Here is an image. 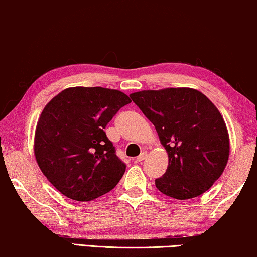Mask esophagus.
Listing matches in <instances>:
<instances>
[{
    "mask_svg": "<svg viewBox=\"0 0 257 257\" xmlns=\"http://www.w3.org/2000/svg\"><path fill=\"white\" fill-rule=\"evenodd\" d=\"M146 157H147V151H143V153H141L140 156L136 158V162H142L143 160H146Z\"/></svg>",
    "mask_w": 257,
    "mask_h": 257,
    "instance_id": "esophagus-1",
    "label": "esophagus"
}]
</instances>
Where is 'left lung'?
Returning a JSON list of instances; mask_svg holds the SVG:
<instances>
[{
	"instance_id": "obj_1",
	"label": "left lung",
	"mask_w": 257,
	"mask_h": 257,
	"mask_svg": "<svg viewBox=\"0 0 257 257\" xmlns=\"http://www.w3.org/2000/svg\"><path fill=\"white\" fill-rule=\"evenodd\" d=\"M130 97L157 130L169 166L156 187L175 199L206 192L218 180L229 156L226 123L216 107L192 88L142 91Z\"/></svg>"
}]
</instances>
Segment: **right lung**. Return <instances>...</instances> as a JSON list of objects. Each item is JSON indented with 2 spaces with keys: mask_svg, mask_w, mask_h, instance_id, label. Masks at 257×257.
I'll use <instances>...</instances> for the list:
<instances>
[{
  "mask_svg": "<svg viewBox=\"0 0 257 257\" xmlns=\"http://www.w3.org/2000/svg\"><path fill=\"white\" fill-rule=\"evenodd\" d=\"M132 102L116 89L72 87L46 104L35 134V156L42 172L67 198L89 201L113 190L125 164L104 128Z\"/></svg>",
  "mask_w": 257,
  "mask_h": 257,
  "instance_id": "obj_1",
  "label": "right lung"
}]
</instances>
